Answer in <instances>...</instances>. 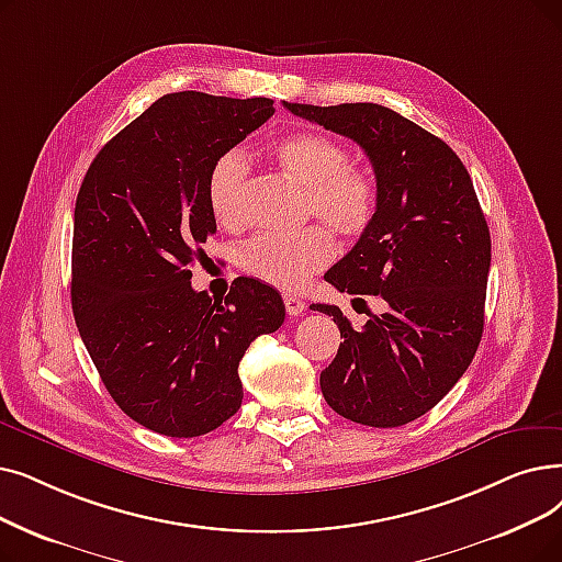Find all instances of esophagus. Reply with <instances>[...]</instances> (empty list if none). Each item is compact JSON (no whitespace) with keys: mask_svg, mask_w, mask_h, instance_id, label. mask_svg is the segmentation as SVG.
Returning a JSON list of instances; mask_svg holds the SVG:
<instances>
[{"mask_svg":"<svg viewBox=\"0 0 562 562\" xmlns=\"http://www.w3.org/2000/svg\"><path fill=\"white\" fill-rule=\"evenodd\" d=\"M284 307L289 316H301L305 312V301L296 294H284Z\"/></svg>","mask_w":562,"mask_h":562,"instance_id":"esophagus-1","label":"esophagus"}]
</instances>
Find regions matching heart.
<instances>
[{
	"label": "heart",
	"mask_w": 562,
	"mask_h": 562,
	"mask_svg": "<svg viewBox=\"0 0 562 562\" xmlns=\"http://www.w3.org/2000/svg\"><path fill=\"white\" fill-rule=\"evenodd\" d=\"M282 172L307 192L305 213L316 215L335 234L356 238L368 232L379 206V186L368 167L349 160L345 146L322 133H294L271 149ZM250 165L240 151H227L209 169L206 194L215 221L240 229L248 221L246 190ZM335 240L324 227L299 234H259L238 250V266L248 276L294 291L326 268Z\"/></svg>",
	"instance_id": "1"
}]
</instances>
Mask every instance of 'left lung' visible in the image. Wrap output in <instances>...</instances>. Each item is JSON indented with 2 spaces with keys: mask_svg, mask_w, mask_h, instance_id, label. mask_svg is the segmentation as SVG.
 I'll list each match as a JSON object with an SVG mask.
<instances>
[{
  "mask_svg": "<svg viewBox=\"0 0 562 562\" xmlns=\"http://www.w3.org/2000/svg\"><path fill=\"white\" fill-rule=\"evenodd\" d=\"M284 108L360 144L379 186L372 225L324 278L356 301L381 296L385 312L356 330L337 305H310L345 337L322 393L347 420L406 425L450 393L482 339L492 236L473 181L441 137L390 108Z\"/></svg>",
  "mask_w": 562,
  "mask_h": 562,
  "instance_id": "1",
  "label": "left lung"
}]
</instances>
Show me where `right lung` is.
<instances>
[{
    "label": "right lung",
    "instance_id": "add662e5",
    "mask_svg": "<svg viewBox=\"0 0 562 562\" xmlns=\"http://www.w3.org/2000/svg\"><path fill=\"white\" fill-rule=\"evenodd\" d=\"M271 99L179 91L89 165L72 223L70 303L108 393L142 427L192 438L240 408L238 362L284 322L278 291L236 278L215 301L190 266L215 234L209 169L273 116Z\"/></svg>",
    "mask_w": 562,
    "mask_h": 562
}]
</instances>
